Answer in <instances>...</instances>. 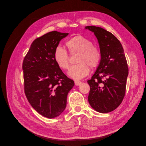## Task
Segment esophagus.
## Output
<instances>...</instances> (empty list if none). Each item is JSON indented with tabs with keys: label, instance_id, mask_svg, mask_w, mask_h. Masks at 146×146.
<instances>
[{
	"label": "esophagus",
	"instance_id": "esophagus-1",
	"mask_svg": "<svg viewBox=\"0 0 146 146\" xmlns=\"http://www.w3.org/2000/svg\"><path fill=\"white\" fill-rule=\"evenodd\" d=\"M74 83H75V85H76V86H78V85H80V84L82 83L81 81H78V80H76L74 82Z\"/></svg>",
	"mask_w": 146,
	"mask_h": 146
}]
</instances>
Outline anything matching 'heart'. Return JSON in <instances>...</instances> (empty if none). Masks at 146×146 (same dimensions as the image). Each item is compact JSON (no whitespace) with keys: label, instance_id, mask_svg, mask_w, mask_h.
I'll return each instance as SVG.
<instances>
[{"label":"heart","instance_id":"1","mask_svg":"<svg viewBox=\"0 0 146 146\" xmlns=\"http://www.w3.org/2000/svg\"><path fill=\"white\" fill-rule=\"evenodd\" d=\"M69 53L71 55L78 54L76 62L69 70L68 75L75 80H80L90 73V69L98 67L102 58V52L98 47L93 46L90 39L82 35H76L66 41ZM54 58L56 63L63 70L69 66V56L64 48L58 46L55 48Z\"/></svg>","mask_w":146,"mask_h":146}]
</instances>
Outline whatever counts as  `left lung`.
<instances>
[{"instance_id":"left-lung-1","label":"left lung","mask_w":146,"mask_h":146,"mask_svg":"<svg viewBox=\"0 0 146 146\" xmlns=\"http://www.w3.org/2000/svg\"><path fill=\"white\" fill-rule=\"evenodd\" d=\"M98 39L102 58L96 72L88 80V102L96 111L107 113L116 109L123 99L129 74L122 46L113 34L96 26H86Z\"/></svg>"}]
</instances>
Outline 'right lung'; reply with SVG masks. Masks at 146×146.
Returning a JSON list of instances; mask_svg holds the SVG:
<instances>
[{
	"label": "right lung",
	"instance_id": "add662e5",
	"mask_svg": "<svg viewBox=\"0 0 146 146\" xmlns=\"http://www.w3.org/2000/svg\"><path fill=\"white\" fill-rule=\"evenodd\" d=\"M68 35L53 31L36 38L23 60L26 98L39 114L49 119L63 112L68 92L74 86V81L63 72L54 58L55 48Z\"/></svg>",
	"mask_w": 146,
	"mask_h": 146
}]
</instances>
